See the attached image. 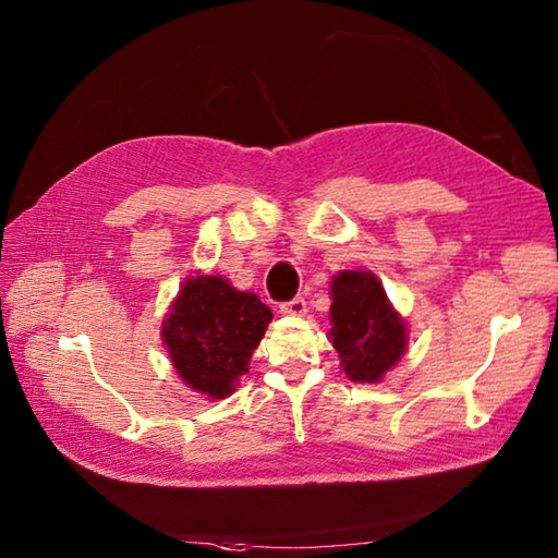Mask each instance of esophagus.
I'll list each match as a JSON object with an SVG mask.
<instances>
[{
  "instance_id": "obj_1",
  "label": "esophagus",
  "mask_w": 558,
  "mask_h": 558,
  "mask_svg": "<svg viewBox=\"0 0 558 558\" xmlns=\"http://www.w3.org/2000/svg\"><path fill=\"white\" fill-rule=\"evenodd\" d=\"M280 312L288 314V316H304L306 314V302H304V298H294L286 304H280Z\"/></svg>"
}]
</instances>
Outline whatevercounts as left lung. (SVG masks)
Masks as SVG:
<instances>
[{"mask_svg":"<svg viewBox=\"0 0 558 558\" xmlns=\"http://www.w3.org/2000/svg\"><path fill=\"white\" fill-rule=\"evenodd\" d=\"M330 330L350 381L378 384L405 354L408 326L372 270H340L330 280Z\"/></svg>","mask_w":558,"mask_h":558,"instance_id":"1","label":"left lung"}]
</instances>
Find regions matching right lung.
<instances>
[{"mask_svg": "<svg viewBox=\"0 0 558 558\" xmlns=\"http://www.w3.org/2000/svg\"><path fill=\"white\" fill-rule=\"evenodd\" d=\"M254 292L234 290L220 276L189 278L162 322V342L182 381L222 400L240 386L248 360L270 324Z\"/></svg>", "mask_w": 558, "mask_h": 558, "instance_id": "1", "label": "right lung"}]
</instances>
